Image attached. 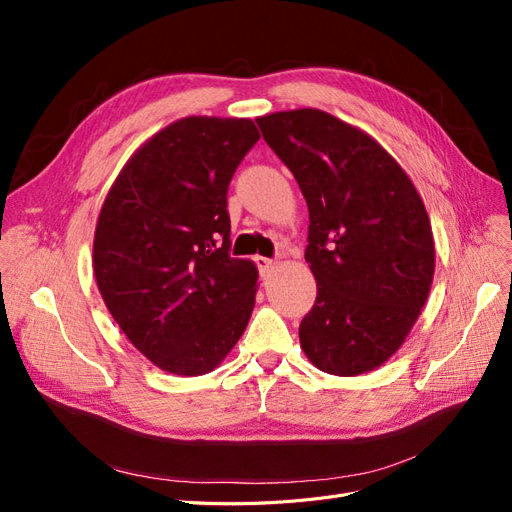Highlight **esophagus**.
I'll return each instance as SVG.
<instances>
[{"label":"esophagus","mask_w":512,"mask_h":512,"mask_svg":"<svg viewBox=\"0 0 512 512\" xmlns=\"http://www.w3.org/2000/svg\"><path fill=\"white\" fill-rule=\"evenodd\" d=\"M254 262H256V267H258V271H260V275H262V277L269 275V273L273 271V267H275V260L265 258V256H256V258H254Z\"/></svg>","instance_id":"esophagus-1"}]
</instances>
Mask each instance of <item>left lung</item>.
Returning a JSON list of instances; mask_svg holds the SVG:
<instances>
[{"label":"left lung","mask_w":512,"mask_h":512,"mask_svg":"<svg viewBox=\"0 0 512 512\" xmlns=\"http://www.w3.org/2000/svg\"><path fill=\"white\" fill-rule=\"evenodd\" d=\"M256 123L309 209L305 260L318 294L301 348L333 376L376 369L406 342L431 290L436 247L423 198L378 141L318 108Z\"/></svg>","instance_id":"1"}]
</instances>
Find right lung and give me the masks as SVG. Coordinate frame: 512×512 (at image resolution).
Here are the masks:
<instances>
[{"label": "right lung", "mask_w": 512, "mask_h": 512, "mask_svg": "<svg viewBox=\"0 0 512 512\" xmlns=\"http://www.w3.org/2000/svg\"><path fill=\"white\" fill-rule=\"evenodd\" d=\"M258 138L252 119L183 117L132 153L104 198L98 290L134 348L168 374H209L250 322L258 269L228 254L226 194Z\"/></svg>", "instance_id": "add662e5"}]
</instances>
